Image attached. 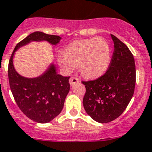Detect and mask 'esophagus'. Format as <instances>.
Here are the masks:
<instances>
[{"instance_id":"esophagus-1","label":"esophagus","mask_w":152,"mask_h":152,"mask_svg":"<svg viewBox=\"0 0 152 152\" xmlns=\"http://www.w3.org/2000/svg\"><path fill=\"white\" fill-rule=\"evenodd\" d=\"M79 82H80V80H79V79L77 77H71L69 80V83L71 86H72V85L77 83Z\"/></svg>"}]
</instances>
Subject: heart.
<instances>
[{
    "label": "heart",
    "instance_id": "b5f03b06",
    "mask_svg": "<svg viewBox=\"0 0 152 152\" xmlns=\"http://www.w3.org/2000/svg\"><path fill=\"white\" fill-rule=\"evenodd\" d=\"M110 58L109 45L103 38L98 37L72 42L66 47L64 53L58 54L57 61L67 72L80 66L83 76L94 79L105 72Z\"/></svg>",
    "mask_w": 152,
    "mask_h": 152
}]
</instances>
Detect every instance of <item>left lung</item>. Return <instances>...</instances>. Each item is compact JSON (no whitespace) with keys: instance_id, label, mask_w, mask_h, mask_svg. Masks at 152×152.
I'll use <instances>...</instances> for the list:
<instances>
[{"instance_id":"obj_1","label":"left lung","mask_w":152,"mask_h":152,"mask_svg":"<svg viewBox=\"0 0 152 152\" xmlns=\"http://www.w3.org/2000/svg\"><path fill=\"white\" fill-rule=\"evenodd\" d=\"M114 50L105 73L95 80L82 81L86 94L83 104L88 115L99 123H109L121 115L133 96L136 69L133 55L113 35Z\"/></svg>"}]
</instances>
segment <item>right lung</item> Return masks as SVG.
<instances>
[{
    "label": "right lung",
    "mask_w": 152,
    "mask_h": 152,
    "mask_svg": "<svg viewBox=\"0 0 152 152\" xmlns=\"http://www.w3.org/2000/svg\"><path fill=\"white\" fill-rule=\"evenodd\" d=\"M60 39L61 37L58 35L35 31L18 43L9 60V84L15 102L27 117L37 123L50 122L61 113L69 92V76L57 73L56 67L52 63L38 77H24L19 75L14 67V55L19 48L33 41H46L56 45Z\"/></svg>",
    "instance_id": "add662e5"
}]
</instances>
